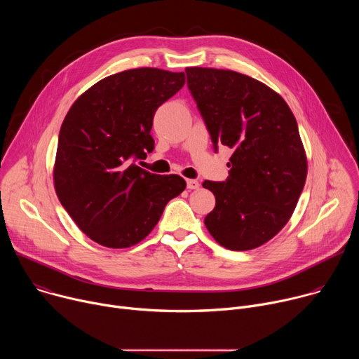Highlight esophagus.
Instances as JSON below:
<instances>
[{"label": "esophagus", "mask_w": 359, "mask_h": 359, "mask_svg": "<svg viewBox=\"0 0 359 359\" xmlns=\"http://www.w3.org/2000/svg\"><path fill=\"white\" fill-rule=\"evenodd\" d=\"M198 182L194 180V179H187V189L189 190H194V189H198Z\"/></svg>", "instance_id": "obj_1"}]
</instances>
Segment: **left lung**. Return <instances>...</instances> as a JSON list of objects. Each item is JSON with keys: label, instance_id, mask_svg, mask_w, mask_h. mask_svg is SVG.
<instances>
[{"label": "left lung", "instance_id": "left-lung-1", "mask_svg": "<svg viewBox=\"0 0 359 359\" xmlns=\"http://www.w3.org/2000/svg\"><path fill=\"white\" fill-rule=\"evenodd\" d=\"M186 75L215 149H231L227 180L203 182L216 197L204 224L229 250L257 248L288 223L305 184L297 121L276 90L251 76L200 67Z\"/></svg>", "mask_w": 359, "mask_h": 359}]
</instances>
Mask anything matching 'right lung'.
I'll return each mask as SVG.
<instances>
[{"instance_id":"add662e5","label":"right lung","mask_w":359,"mask_h":359,"mask_svg":"<svg viewBox=\"0 0 359 359\" xmlns=\"http://www.w3.org/2000/svg\"><path fill=\"white\" fill-rule=\"evenodd\" d=\"M184 72L128 69L96 82L68 111L54 165L57 196L95 243L128 248L158 224L186 189L179 175H155L135 162L155 147L156 109L184 85Z\"/></svg>"}]
</instances>
